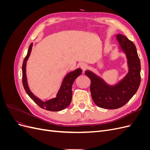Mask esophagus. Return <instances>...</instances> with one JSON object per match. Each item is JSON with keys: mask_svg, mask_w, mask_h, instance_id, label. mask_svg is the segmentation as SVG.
I'll return each mask as SVG.
<instances>
[{"mask_svg": "<svg viewBox=\"0 0 150 150\" xmlns=\"http://www.w3.org/2000/svg\"><path fill=\"white\" fill-rule=\"evenodd\" d=\"M79 66H80V67L81 68V69L83 70V71H84V70L86 69V68L88 67V65L86 64H85V63H84V62L80 63Z\"/></svg>", "mask_w": 150, "mask_h": 150, "instance_id": "esophagus-1", "label": "esophagus"}]
</instances>
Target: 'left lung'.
<instances>
[{
    "mask_svg": "<svg viewBox=\"0 0 150 150\" xmlns=\"http://www.w3.org/2000/svg\"><path fill=\"white\" fill-rule=\"evenodd\" d=\"M119 51L127 59L128 72L123 78L114 84L107 83L101 77L90 70L85 74L91 79L90 91L93 100L98 106L115 110L128 103L137 93L141 82V64L134 43L122 34L116 35Z\"/></svg>",
    "mask_w": 150,
    "mask_h": 150,
    "instance_id": "left-lung-1",
    "label": "left lung"
}]
</instances>
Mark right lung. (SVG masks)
Returning a JSON list of instances; mask_svg holds the SVG:
<instances>
[{
  "label": "right lung",
  "instance_id": "obj_1",
  "mask_svg": "<svg viewBox=\"0 0 150 150\" xmlns=\"http://www.w3.org/2000/svg\"><path fill=\"white\" fill-rule=\"evenodd\" d=\"M33 43L29 46L28 52L24 58L22 64V83L26 93L33 100L40 108L51 111H59L64 110L71 104L72 100V86L75 79L82 73V69L78 68L71 71L65 76L63 79L61 86L59 89L55 98L48 99L47 101H42L31 91L28 83L26 75L27 61L29 59L30 52L33 48Z\"/></svg>",
  "mask_w": 150,
  "mask_h": 150
}]
</instances>
